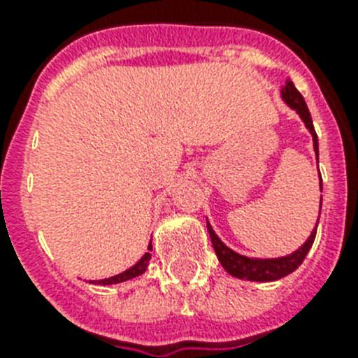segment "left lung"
I'll list each match as a JSON object with an SVG mask.
<instances>
[{"mask_svg":"<svg viewBox=\"0 0 358 358\" xmlns=\"http://www.w3.org/2000/svg\"><path fill=\"white\" fill-rule=\"evenodd\" d=\"M280 98L284 102L288 103L289 108L294 109L295 113L299 115L301 120L305 122L306 129L310 131L312 135V143H314V152H316V159L320 156V148H317V135L316 129H314V124H312L310 111L306 108L305 98L301 96V92L295 89V85L292 81H286L280 89ZM320 173V169H317ZM320 187H322V174H320ZM322 208V206H320ZM317 223H320V215H317ZM317 223L312 230V234L308 236L305 243L301 245L299 249L294 250L292 255L280 256V258H249V256H243L232 250L230 247L221 241L215 230L212 229V224L206 219V227L208 232H210V238H212V245L215 255H217L221 266L227 269V273H230L232 277L236 278H243V280H255V282H271V280H278V278L286 277L289 273H294L297 267L303 264L305 256L308 255L312 243H314V238H316V230Z\"/></svg>","mask_w":358,"mask_h":358,"instance_id":"8db88e82","label":"left lung"}]
</instances>
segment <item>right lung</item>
<instances>
[{"instance_id": "obj_1", "label": "right lung", "mask_w": 358, "mask_h": 358, "mask_svg": "<svg viewBox=\"0 0 358 358\" xmlns=\"http://www.w3.org/2000/svg\"><path fill=\"white\" fill-rule=\"evenodd\" d=\"M148 250H152V243L148 245ZM152 255L150 252H145V256L141 258L135 266H131L129 269H126L124 273H119V275H115V277L109 278H102V280H92V284H102V286H109V284H119V282H126V280H131V278L139 277L143 273L146 271V267H148V262H150Z\"/></svg>"}]
</instances>
